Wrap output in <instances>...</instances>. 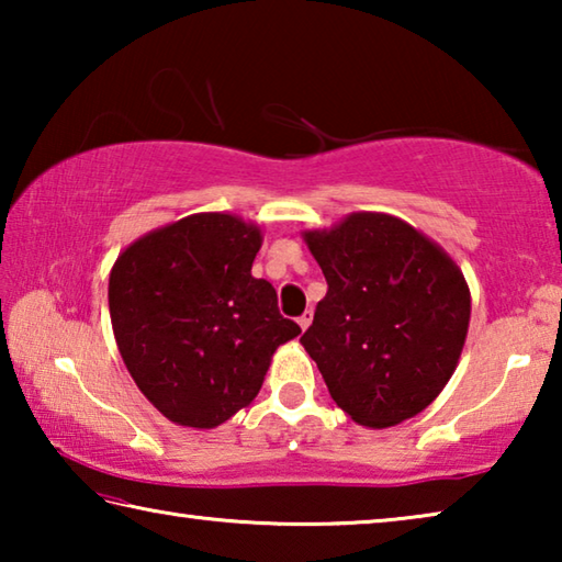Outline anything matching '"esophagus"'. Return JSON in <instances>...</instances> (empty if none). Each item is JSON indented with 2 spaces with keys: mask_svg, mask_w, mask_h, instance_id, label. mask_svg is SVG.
Listing matches in <instances>:
<instances>
[{
  "mask_svg": "<svg viewBox=\"0 0 562 562\" xmlns=\"http://www.w3.org/2000/svg\"><path fill=\"white\" fill-rule=\"evenodd\" d=\"M297 325H300V329H307L312 325V310L304 312V315L297 319Z\"/></svg>",
  "mask_w": 562,
  "mask_h": 562,
  "instance_id": "esophagus-1",
  "label": "esophagus"
}]
</instances>
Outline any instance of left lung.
<instances>
[{"mask_svg": "<svg viewBox=\"0 0 562 562\" xmlns=\"http://www.w3.org/2000/svg\"><path fill=\"white\" fill-rule=\"evenodd\" d=\"M302 237L327 294L300 341L331 398L367 429L422 414L449 384L469 335L471 292L459 265L386 213H351Z\"/></svg>", "mask_w": 562, "mask_h": 562, "instance_id": "left-lung-1", "label": "left lung"}]
</instances>
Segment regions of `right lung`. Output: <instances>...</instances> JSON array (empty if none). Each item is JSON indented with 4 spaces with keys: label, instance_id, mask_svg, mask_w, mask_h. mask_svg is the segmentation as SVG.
Listing matches in <instances>:
<instances>
[{
    "label": "right lung",
    "instance_id": "1",
    "mask_svg": "<svg viewBox=\"0 0 562 562\" xmlns=\"http://www.w3.org/2000/svg\"><path fill=\"white\" fill-rule=\"evenodd\" d=\"M262 231L195 213L146 233L111 268L109 310L133 382L168 422L215 429L258 396L272 355L300 335L252 278Z\"/></svg>",
    "mask_w": 562,
    "mask_h": 562
}]
</instances>
